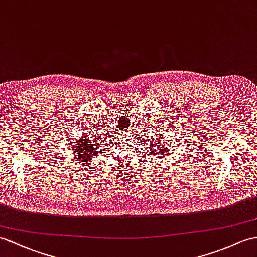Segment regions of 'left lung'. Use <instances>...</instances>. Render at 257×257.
<instances>
[{
    "mask_svg": "<svg viewBox=\"0 0 257 257\" xmlns=\"http://www.w3.org/2000/svg\"><path fill=\"white\" fill-rule=\"evenodd\" d=\"M161 139H163V137L161 138ZM157 142H154L156 143L155 144V148L152 150V153L155 154L154 156H167L169 153V150H170V146H168V143H170V141H168L167 143L166 142H161L162 140H159L156 138ZM172 146H173V142H172Z\"/></svg>",
    "mask_w": 257,
    "mask_h": 257,
    "instance_id": "1",
    "label": "left lung"
}]
</instances>
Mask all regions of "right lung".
Here are the masks:
<instances>
[{
	"instance_id": "add662e5",
	"label": "right lung",
	"mask_w": 257,
	"mask_h": 257,
	"mask_svg": "<svg viewBox=\"0 0 257 257\" xmlns=\"http://www.w3.org/2000/svg\"><path fill=\"white\" fill-rule=\"evenodd\" d=\"M71 149L76 161L81 163L83 166H89L90 162L101 152V146L98 144L97 138L92 139L89 136H83L79 140H76V142H72Z\"/></svg>"
}]
</instances>
